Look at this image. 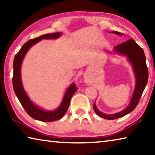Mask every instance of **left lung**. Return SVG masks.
<instances>
[{"label":"left lung","mask_w":155,"mask_h":155,"mask_svg":"<svg viewBox=\"0 0 155 155\" xmlns=\"http://www.w3.org/2000/svg\"><path fill=\"white\" fill-rule=\"evenodd\" d=\"M112 32L117 35H123L121 32L118 31H114ZM114 51L128 56L135 71V77H136V85L129 107L120 112L112 115L105 114L97 110L94 103L93 109L97 114L100 117L107 120H114V119L123 117L127 114L132 112L139 103L148 80V70L146 62L144 51L134 39H129L120 44L116 45L114 47Z\"/></svg>","instance_id":"1"}]
</instances>
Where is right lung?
Returning <instances> with one entry per match:
<instances>
[{
    "label": "right lung",
    "instance_id": "add662e5",
    "mask_svg": "<svg viewBox=\"0 0 155 155\" xmlns=\"http://www.w3.org/2000/svg\"><path fill=\"white\" fill-rule=\"evenodd\" d=\"M60 35H61L60 32H56V33L43 35L39 37L30 39L24 43L20 51L15 54L14 61H13V87L16 96H17L18 99L24 108V110H26V112L30 116H31L32 118L43 122L56 121L61 119L64 115V114L66 113L68 108H69L71 99L73 94L77 91L78 88L76 87L75 84H73L68 88L66 93H65L64 99L62 100V104L58 109L55 111H51V112L43 111L40 108L35 106L30 101L28 96L26 95V93L24 92L21 82V64L27 51L29 50L31 46L35 44L36 43L39 42L42 39H56V38H58Z\"/></svg>",
    "mask_w": 155,
    "mask_h": 155
}]
</instances>
